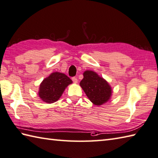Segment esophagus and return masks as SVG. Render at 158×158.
I'll use <instances>...</instances> for the list:
<instances>
[{"instance_id": "1", "label": "esophagus", "mask_w": 158, "mask_h": 158, "mask_svg": "<svg viewBox=\"0 0 158 158\" xmlns=\"http://www.w3.org/2000/svg\"><path fill=\"white\" fill-rule=\"evenodd\" d=\"M72 81L73 83H77L78 82V79H77L76 78H75V77H73L72 78Z\"/></svg>"}]
</instances>
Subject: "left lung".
Returning <instances> with one entry per match:
<instances>
[{
	"mask_svg": "<svg viewBox=\"0 0 158 158\" xmlns=\"http://www.w3.org/2000/svg\"><path fill=\"white\" fill-rule=\"evenodd\" d=\"M83 76L80 85L93 104L100 106L110 99L112 88L106 80L91 70L85 71Z\"/></svg>",
	"mask_w": 158,
	"mask_h": 158,
	"instance_id": "obj_1",
	"label": "left lung"
}]
</instances>
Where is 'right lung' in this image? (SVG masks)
Wrapping results in <instances>:
<instances>
[{
	"label": "right lung",
	"instance_id": "obj_1",
	"mask_svg": "<svg viewBox=\"0 0 158 158\" xmlns=\"http://www.w3.org/2000/svg\"><path fill=\"white\" fill-rule=\"evenodd\" d=\"M72 83V80L64 73H52L40 84L39 96L44 102L52 104L60 98L65 88Z\"/></svg>",
	"mask_w": 158,
	"mask_h": 158
}]
</instances>
